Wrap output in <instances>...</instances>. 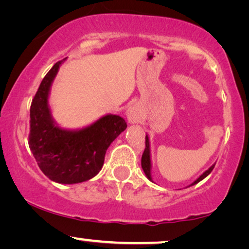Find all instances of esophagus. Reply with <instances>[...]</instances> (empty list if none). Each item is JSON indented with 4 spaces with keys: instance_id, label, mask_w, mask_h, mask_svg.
Returning a JSON list of instances; mask_svg holds the SVG:
<instances>
[{
    "instance_id": "esophagus-1",
    "label": "esophagus",
    "mask_w": 249,
    "mask_h": 249,
    "mask_svg": "<svg viewBox=\"0 0 249 249\" xmlns=\"http://www.w3.org/2000/svg\"><path fill=\"white\" fill-rule=\"evenodd\" d=\"M127 119L130 124H139L142 121V112L138 107H130L127 111Z\"/></svg>"
}]
</instances>
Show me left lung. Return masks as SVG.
Segmentation results:
<instances>
[{
	"instance_id": "1",
	"label": "left lung",
	"mask_w": 249,
	"mask_h": 249,
	"mask_svg": "<svg viewBox=\"0 0 249 249\" xmlns=\"http://www.w3.org/2000/svg\"><path fill=\"white\" fill-rule=\"evenodd\" d=\"M146 147H145V151L144 153H142V171H144V173L146 175V177H147L148 180H151V181H153L152 180V161H151V145H149V137L148 135H146ZM214 166H215V163H214L213 165H211L209 169L206 170L205 172H203L202 175H200L198 178H197L195 181L190 183V186H194L196 185V183H198L199 181H202L203 179H205L207 176L210 175L211 172H212V170L214 169Z\"/></svg>"
}]
</instances>
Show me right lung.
Instances as JSON below:
<instances>
[{
	"label": "right lung",
	"mask_w": 249,
	"mask_h": 249,
	"mask_svg": "<svg viewBox=\"0 0 249 249\" xmlns=\"http://www.w3.org/2000/svg\"><path fill=\"white\" fill-rule=\"evenodd\" d=\"M64 61L56 62L46 73L32 102L28 144L47 178L72 185L87 181L101 171L107 149L125 130L127 124L119 115L107 114L85 128H61L52 115L49 96Z\"/></svg>",
	"instance_id": "add662e5"
}]
</instances>
